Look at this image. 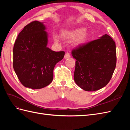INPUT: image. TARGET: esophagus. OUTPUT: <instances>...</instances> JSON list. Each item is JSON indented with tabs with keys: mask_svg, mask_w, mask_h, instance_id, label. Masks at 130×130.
Wrapping results in <instances>:
<instances>
[{
	"mask_svg": "<svg viewBox=\"0 0 130 130\" xmlns=\"http://www.w3.org/2000/svg\"><path fill=\"white\" fill-rule=\"evenodd\" d=\"M70 54L68 53H67L65 54V55H64V58L67 59V58H70Z\"/></svg>",
	"mask_w": 130,
	"mask_h": 130,
	"instance_id": "esophagus-1",
	"label": "esophagus"
}]
</instances>
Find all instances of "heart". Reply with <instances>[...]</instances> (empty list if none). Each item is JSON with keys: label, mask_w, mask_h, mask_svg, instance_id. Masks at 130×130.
I'll return each instance as SVG.
<instances>
[{"label": "heart", "mask_w": 130, "mask_h": 130, "mask_svg": "<svg viewBox=\"0 0 130 130\" xmlns=\"http://www.w3.org/2000/svg\"><path fill=\"white\" fill-rule=\"evenodd\" d=\"M61 36L63 38L67 39L75 38L74 41V44L76 45H79L84 44L87 42L89 36V34L87 30L84 28H76L70 30H63L61 32ZM54 40L55 42H58L60 38L56 34L53 36Z\"/></svg>", "instance_id": "1"}]
</instances>
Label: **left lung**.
I'll return each mask as SVG.
<instances>
[{
	"label": "left lung",
	"instance_id": "1",
	"mask_svg": "<svg viewBox=\"0 0 130 130\" xmlns=\"http://www.w3.org/2000/svg\"><path fill=\"white\" fill-rule=\"evenodd\" d=\"M72 55L76 60L74 78L78 87L90 92L107 85L117 62L116 43L108 35L80 45Z\"/></svg>",
	"mask_w": 130,
	"mask_h": 130
}]
</instances>
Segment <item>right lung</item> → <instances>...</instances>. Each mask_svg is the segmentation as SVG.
<instances>
[{
  "mask_svg": "<svg viewBox=\"0 0 130 130\" xmlns=\"http://www.w3.org/2000/svg\"><path fill=\"white\" fill-rule=\"evenodd\" d=\"M43 23L33 21L18 35L13 49V66L21 84L27 88L41 89L53 79L56 64L64 52H56L47 47L48 34Z\"/></svg>",
  "mask_w": 130,
  "mask_h": 130,
  "instance_id": "obj_1",
  "label": "right lung"
}]
</instances>
